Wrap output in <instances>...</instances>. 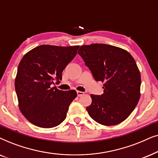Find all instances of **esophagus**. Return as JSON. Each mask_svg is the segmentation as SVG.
<instances>
[{
	"label": "esophagus",
	"instance_id": "obj_1",
	"mask_svg": "<svg viewBox=\"0 0 158 158\" xmlns=\"http://www.w3.org/2000/svg\"><path fill=\"white\" fill-rule=\"evenodd\" d=\"M77 96L78 97H81V96H82V95H84V94H85V92H81V91H77Z\"/></svg>",
	"mask_w": 158,
	"mask_h": 158
}]
</instances>
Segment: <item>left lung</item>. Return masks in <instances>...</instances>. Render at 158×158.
<instances>
[{
    "mask_svg": "<svg viewBox=\"0 0 158 158\" xmlns=\"http://www.w3.org/2000/svg\"><path fill=\"white\" fill-rule=\"evenodd\" d=\"M78 54L96 81L104 83L103 94H91L87 110L94 121L114 126L125 121L140 98L141 76L132 56L122 48L106 44L82 45Z\"/></svg>",
    "mask_w": 158,
    "mask_h": 158,
    "instance_id": "left-lung-1",
    "label": "left lung"
}]
</instances>
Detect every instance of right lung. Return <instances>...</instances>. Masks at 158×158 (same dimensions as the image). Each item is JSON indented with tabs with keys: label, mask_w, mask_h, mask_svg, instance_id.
<instances>
[{
	"label": "right lung",
	"mask_w": 158,
	"mask_h": 158,
	"mask_svg": "<svg viewBox=\"0 0 158 158\" xmlns=\"http://www.w3.org/2000/svg\"><path fill=\"white\" fill-rule=\"evenodd\" d=\"M79 46L43 45L27 52L19 64L15 89L19 107L29 122L41 128L57 127L64 121L75 90L51 87L60 82L62 72L77 55Z\"/></svg>",
	"instance_id": "obj_1"
}]
</instances>
